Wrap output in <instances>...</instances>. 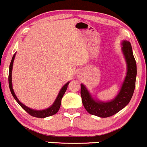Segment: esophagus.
I'll list each match as a JSON object with an SVG mask.
<instances>
[{"label": "esophagus", "instance_id": "34e87169", "mask_svg": "<svg viewBox=\"0 0 147 147\" xmlns=\"http://www.w3.org/2000/svg\"><path fill=\"white\" fill-rule=\"evenodd\" d=\"M78 76H79H79H80V74H79V75H78Z\"/></svg>", "mask_w": 147, "mask_h": 147}]
</instances>
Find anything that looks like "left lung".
<instances>
[{
  "label": "left lung",
  "instance_id": "left-lung-1",
  "mask_svg": "<svg viewBox=\"0 0 147 147\" xmlns=\"http://www.w3.org/2000/svg\"><path fill=\"white\" fill-rule=\"evenodd\" d=\"M121 51L127 65L126 75L118 94L113 99L102 101L92 96L84 84H81V96L85 109L88 113L100 118L113 116L128 105L135 89L137 67L130 42L123 40Z\"/></svg>",
  "mask_w": 147,
  "mask_h": 147
}]
</instances>
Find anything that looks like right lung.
<instances>
[{
	"label": "right lung",
	"mask_w": 147,
	"mask_h": 147,
	"mask_svg": "<svg viewBox=\"0 0 147 147\" xmlns=\"http://www.w3.org/2000/svg\"><path fill=\"white\" fill-rule=\"evenodd\" d=\"M16 54V53L13 55V57H12L11 63H10V65H9V86L10 91H11V94L12 96H13L14 99L16 100L18 103L26 112L29 113L31 116H34V117L44 118L48 117V116H53V115L55 114L56 113L59 111V109L60 108V105H61V98H62L63 94H64L65 92H66L67 88H68V86L70 82H69V81L68 82H67L66 84L61 88V90H59V92L58 93V95L57 96L56 99L55 100L53 103L49 107H48V108L45 109H42V110H37V109H33L30 108V107H27V106L25 105H24L22 102H21L20 100H19L18 98H17L15 92H14L13 89V86H12V69H13V61H14V59H15Z\"/></svg>",
	"instance_id": "1"
}]
</instances>
